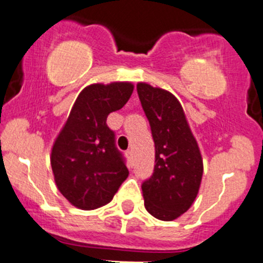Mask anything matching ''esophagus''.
<instances>
[{
  "label": "esophagus",
  "instance_id": "1",
  "mask_svg": "<svg viewBox=\"0 0 263 263\" xmlns=\"http://www.w3.org/2000/svg\"><path fill=\"white\" fill-rule=\"evenodd\" d=\"M126 156H127V159H128V161H132V151L131 150L126 151Z\"/></svg>",
  "mask_w": 263,
  "mask_h": 263
}]
</instances>
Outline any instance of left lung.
I'll return each mask as SVG.
<instances>
[{
	"instance_id": "8db88e82",
	"label": "left lung",
	"mask_w": 263,
	"mask_h": 263,
	"mask_svg": "<svg viewBox=\"0 0 263 263\" xmlns=\"http://www.w3.org/2000/svg\"><path fill=\"white\" fill-rule=\"evenodd\" d=\"M137 94L155 144L154 173L141 185L145 209L156 219L172 221L197 197L202 156L181 103L172 92L139 82Z\"/></svg>"
}]
</instances>
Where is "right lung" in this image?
I'll return each mask as SVG.
<instances>
[{
	"instance_id": "add662e5",
	"label": "right lung",
	"mask_w": 263,
	"mask_h": 263,
	"mask_svg": "<svg viewBox=\"0 0 263 263\" xmlns=\"http://www.w3.org/2000/svg\"><path fill=\"white\" fill-rule=\"evenodd\" d=\"M132 91L131 82L86 86L53 144L50 165L55 185L75 208L95 210L107 205L128 177L107 117L121 109Z\"/></svg>"
}]
</instances>
